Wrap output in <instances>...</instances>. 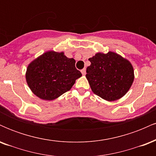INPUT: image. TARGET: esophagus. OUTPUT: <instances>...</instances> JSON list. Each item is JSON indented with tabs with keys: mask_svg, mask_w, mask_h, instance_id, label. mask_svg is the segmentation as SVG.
<instances>
[{
	"mask_svg": "<svg viewBox=\"0 0 156 156\" xmlns=\"http://www.w3.org/2000/svg\"><path fill=\"white\" fill-rule=\"evenodd\" d=\"M80 72H81L83 76H85V75H86V69H85V68H84V69H81V71H80Z\"/></svg>",
	"mask_w": 156,
	"mask_h": 156,
	"instance_id": "34e87169",
	"label": "esophagus"
}]
</instances>
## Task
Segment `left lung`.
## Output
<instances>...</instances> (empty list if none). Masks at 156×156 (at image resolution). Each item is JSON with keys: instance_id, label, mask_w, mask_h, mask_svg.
Here are the masks:
<instances>
[{"instance_id": "obj_1", "label": "left lung", "mask_w": 156, "mask_h": 156, "mask_svg": "<svg viewBox=\"0 0 156 156\" xmlns=\"http://www.w3.org/2000/svg\"><path fill=\"white\" fill-rule=\"evenodd\" d=\"M87 77L94 94L108 101L124 96L134 79L133 68L128 60L114 52L98 53L89 58Z\"/></svg>"}]
</instances>
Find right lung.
<instances>
[{"label": "right lung", "instance_id": "obj_1", "mask_svg": "<svg viewBox=\"0 0 156 156\" xmlns=\"http://www.w3.org/2000/svg\"><path fill=\"white\" fill-rule=\"evenodd\" d=\"M75 64L74 58H67L63 52H47L28 65L27 83L35 95L53 101L69 91L82 76Z\"/></svg>", "mask_w": 156, "mask_h": 156}]
</instances>
